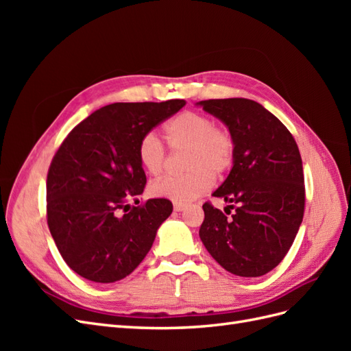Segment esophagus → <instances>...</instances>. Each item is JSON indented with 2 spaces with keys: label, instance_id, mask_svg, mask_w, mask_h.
I'll use <instances>...</instances> for the list:
<instances>
[{
  "label": "esophagus",
  "instance_id": "esophagus-1",
  "mask_svg": "<svg viewBox=\"0 0 351 351\" xmlns=\"http://www.w3.org/2000/svg\"><path fill=\"white\" fill-rule=\"evenodd\" d=\"M187 206H186V204H178V202H176L174 204V210L176 212H182V210H184Z\"/></svg>",
  "mask_w": 351,
  "mask_h": 351
}]
</instances>
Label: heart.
I'll return each mask as SVG.
<instances>
[{
	"mask_svg": "<svg viewBox=\"0 0 351 351\" xmlns=\"http://www.w3.org/2000/svg\"><path fill=\"white\" fill-rule=\"evenodd\" d=\"M167 139L173 149H187L182 176H164L149 186L154 197H164L183 204L205 195L214 184V176H224L234 159V143L231 136L217 129L209 117L186 111L174 117L165 127ZM137 158L147 173L156 176L167 162L161 139L149 132L137 145Z\"/></svg>",
	"mask_w": 351,
	"mask_h": 351,
	"instance_id": "heart-1",
	"label": "heart"
}]
</instances>
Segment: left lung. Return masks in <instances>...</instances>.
Returning a JSON list of instances; mask_svg holds the SVG:
<instances>
[{"label": "left lung", "instance_id": "left-lung-1", "mask_svg": "<svg viewBox=\"0 0 351 351\" xmlns=\"http://www.w3.org/2000/svg\"><path fill=\"white\" fill-rule=\"evenodd\" d=\"M224 124L234 143L226 182L212 196L224 199L231 218L210 204L199 236L226 271L262 277L290 250L304 212L299 147L287 127L261 104L246 98L196 102Z\"/></svg>", "mask_w": 351, "mask_h": 351}]
</instances>
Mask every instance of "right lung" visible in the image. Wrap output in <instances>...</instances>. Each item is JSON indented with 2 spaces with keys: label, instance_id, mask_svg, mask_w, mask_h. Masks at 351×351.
I'll use <instances>...</instances> for the list:
<instances>
[{
  "label": "right lung",
  "instance_id": "add662e5",
  "mask_svg": "<svg viewBox=\"0 0 351 351\" xmlns=\"http://www.w3.org/2000/svg\"><path fill=\"white\" fill-rule=\"evenodd\" d=\"M184 105V99L111 104L61 143L47 178L48 227L62 259L80 277L120 281L151 250L173 204L149 199L125 209V199L142 195L146 184L137 145Z\"/></svg>",
  "mask_w": 351,
  "mask_h": 351
}]
</instances>
